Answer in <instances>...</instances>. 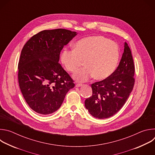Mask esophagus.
<instances>
[{
	"instance_id": "obj_1",
	"label": "esophagus",
	"mask_w": 155,
	"mask_h": 155,
	"mask_svg": "<svg viewBox=\"0 0 155 155\" xmlns=\"http://www.w3.org/2000/svg\"><path fill=\"white\" fill-rule=\"evenodd\" d=\"M81 86H83V84H81V83H76V84H75L76 87H80Z\"/></svg>"
}]
</instances>
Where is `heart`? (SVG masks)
<instances>
[{
    "label": "heart",
    "instance_id": "1",
    "mask_svg": "<svg viewBox=\"0 0 155 155\" xmlns=\"http://www.w3.org/2000/svg\"><path fill=\"white\" fill-rule=\"evenodd\" d=\"M120 51L117 44L102 36L87 37L78 40L74 50L64 49L61 61L65 69L75 73L83 64L86 67L75 74V78L84 81L94 75L103 80L115 71L119 61Z\"/></svg>",
    "mask_w": 155,
    "mask_h": 155
}]
</instances>
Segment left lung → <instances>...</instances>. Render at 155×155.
Listing matches in <instances>:
<instances>
[{"mask_svg": "<svg viewBox=\"0 0 155 155\" xmlns=\"http://www.w3.org/2000/svg\"><path fill=\"white\" fill-rule=\"evenodd\" d=\"M124 47L117 69L105 79L93 83V95L84 101L86 108L96 118H108L117 114L133 90L135 66L127 43Z\"/></svg>", "mask_w": 155, "mask_h": 155, "instance_id": "left-lung-1", "label": "left lung"}]
</instances>
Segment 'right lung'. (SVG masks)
Here are the masks:
<instances>
[{
    "label": "right lung",
    "instance_id": "add662e5",
    "mask_svg": "<svg viewBox=\"0 0 155 155\" xmlns=\"http://www.w3.org/2000/svg\"><path fill=\"white\" fill-rule=\"evenodd\" d=\"M77 35L64 29L44 30L33 35L21 50L18 83L26 102L35 112L49 115L61 106L74 81L59 62L64 45Z\"/></svg>",
    "mask_w": 155,
    "mask_h": 155
}]
</instances>
